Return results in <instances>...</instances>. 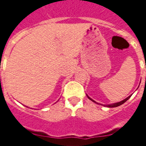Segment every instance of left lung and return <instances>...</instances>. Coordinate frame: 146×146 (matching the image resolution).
Instances as JSON below:
<instances>
[{"instance_id": "8db88e82", "label": "left lung", "mask_w": 146, "mask_h": 146, "mask_svg": "<svg viewBox=\"0 0 146 146\" xmlns=\"http://www.w3.org/2000/svg\"><path fill=\"white\" fill-rule=\"evenodd\" d=\"M130 98H131V96H129V97H127V98H125V99H123V101H120V102H116V103H113V104H111V105H107L106 106H107V107H110V108L117 107V106H121V105H122V104H123V103H124L125 102L127 101V100H128V99ZM88 98H89V99H90V100H92V102H95L94 101L93 99H92V98H90V97H88ZM95 103H96V102H95Z\"/></svg>"}]
</instances>
